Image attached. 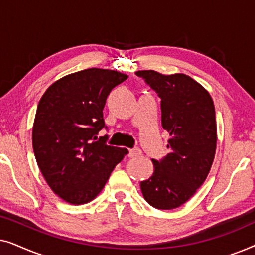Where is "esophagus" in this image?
Masks as SVG:
<instances>
[{
	"mask_svg": "<svg viewBox=\"0 0 255 255\" xmlns=\"http://www.w3.org/2000/svg\"><path fill=\"white\" fill-rule=\"evenodd\" d=\"M141 155V151L139 148H131L128 149V156L130 158H134V156Z\"/></svg>",
	"mask_w": 255,
	"mask_h": 255,
	"instance_id": "esophagus-1",
	"label": "esophagus"
}]
</instances>
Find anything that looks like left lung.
I'll use <instances>...</instances> for the list:
<instances>
[{"label":"left lung","instance_id":"1","mask_svg":"<svg viewBox=\"0 0 255 255\" xmlns=\"http://www.w3.org/2000/svg\"><path fill=\"white\" fill-rule=\"evenodd\" d=\"M135 75L161 99V124L170 135V152L161 161L152 160L154 172L141 181L140 189L152 207L172 210L193 197L210 172L217 146L214 101L203 86L182 73L138 71Z\"/></svg>","mask_w":255,"mask_h":255}]
</instances>
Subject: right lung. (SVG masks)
I'll return each mask as SVG.
<instances>
[{
    "label": "right lung",
    "instance_id": "right-lung-1",
    "mask_svg": "<svg viewBox=\"0 0 255 255\" xmlns=\"http://www.w3.org/2000/svg\"><path fill=\"white\" fill-rule=\"evenodd\" d=\"M127 79L113 69H83L52 83L38 103L34 156L52 191L69 204L93 201L128 153L97 139L107 97Z\"/></svg>",
    "mask_w": 255,
    "mask_h": 255
}]
</instances>
